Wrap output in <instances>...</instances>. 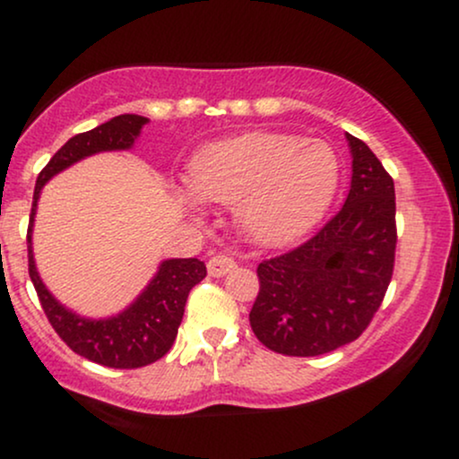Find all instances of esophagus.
<instances>
[{"mask_svg": "<svg viewBox=\"0 0 459 459\" xmlns=\"http://www.w3.org/2000/svg\"><path fill=\"white\" fill-rule=\"evenodd\" d=\"M207 270H209V273H212L213 278L226 276V273L235 270V261L230 259L229 255H213L212 259H209V263H207Z\"/></svg>", "mask_w": 459, "mask_h": 459, "instance_id": "obj_1", "label": "esophagus"}]
</instances>
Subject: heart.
Masks as SVG:
<instances>
[{
	"label": "heart",
	"mask_w": 459,
	"mask_h": 459,
	"mask_svg": "<svg viewBox=\"0 0 459 459\" xmlns=\"http://www.w3.org/2000/svg\"><path fill=\"white\" fill-rule=\"evenodd\" d=\"M181 200L237 203V222L252 241L282 246L324 218L339 186V157L321 140L293 134H244L196 152Z\"/></svg>",
	"instance_id": "1"
}]
</instances>
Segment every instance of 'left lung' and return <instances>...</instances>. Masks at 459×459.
<instances>
[{
	"mask_svg": "<svg viewBox=\"0 0 459 459\" xmlns=\"http://www.w3.org/2000/svg\"><path fill=\"white\" fill-rule=\"evenodd\" d=\"M351 187L343 207L302 246L259 263L250 325L267 350L321 356L356 341L391 284L397 246L394 183L347 134Z\"/></svg>",
	"mask_w": 459,
	"mask_h": 459,
	"instance_id": "8db88e82",
	"label": "left lung"
}]
</instances>
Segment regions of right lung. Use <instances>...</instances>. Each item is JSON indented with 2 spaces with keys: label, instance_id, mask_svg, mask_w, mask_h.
<instances>
[{
  "label": "right lung",
  "instance_id": "right-lung-1",
  "mask_svg": "<svg viewBox=\"0 0 459 459\" xmlns=\"http://www.w3.org/2000/svg\"><path fill=\"white\" fill-rule=\"evenodd\" d=\"M149 118L138 114H120L108 123L99 125L86 134L73 135L60 151L51 157L40 170L34 187L30 226H28V270L39 293L51 328L79 356L112 368H138L160 360L170 351L181 325L186 302L194 284L207 276V267L198 259H168L160 272L140 293L131 307L108 319H86L62 307L47 291L36 272L34 252H31V224H34L36 203L40 189L51 177L73 163L103 151H127Z\"/></svg>",
  "mask_w": 459,
  "mask_h": 459
}]
</instances>
